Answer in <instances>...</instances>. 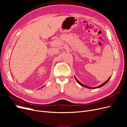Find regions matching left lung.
I'll return each mask as SVG.
<instances>
[{
	"label": "left lung",
	"instance_id": "obj_1",
	"mask_svg": "<svg viewBox=\"0 0 127 127\" xmlns=\"http://www.w3.org/2000/svg\"><path fill=\"white\" fill-rule=\"evenodd\" d=\"M110 78H111V77H110L107 79L106 81H105L104 83H103V84H102L101 85H99V86H96V87H88V86H86V85H84V84H83L82 83H80L79 80H78L77 79V78H76V77L75 76V79H76V80L77 82V83L79 84V85H80L81 86H83V87H86V88H90V89H95V88H99V87H102L103 86H104V85H105V84L108 82V81L109 80H110Z\"/></svg>",
	"mask_w": 127,
	"mask_h": 127
}]
</instances>
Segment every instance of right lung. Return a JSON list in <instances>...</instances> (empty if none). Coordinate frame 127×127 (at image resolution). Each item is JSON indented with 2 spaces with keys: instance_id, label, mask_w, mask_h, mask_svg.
<instances>
[{
  "instance_id": "add662e5",
  "label": "right lung",
  "mask_w": 127,
  "mask_h": 127,
  "mask_svg": "<svg viewBox=\"0 0 127 127\" xmlns=\"http://www.w3.org/2000/svg\"><path fill=\"white\" fill-rule=\"evenodd\" d=\"M44 86H43V87H44Z\"/></svg>"
}]
</instances>
